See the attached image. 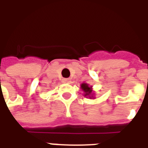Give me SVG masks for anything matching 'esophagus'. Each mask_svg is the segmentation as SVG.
<instances>
[{"label":"esophagus","instance_id":"obj_1","mask_svg":"<svg viewBox=\"0 0 148 148\" xmlns=\"http://www.w3.org/2000/svg\"><path fill=\"white\" fill-rule=\"evenodd\" d=\"M63 82L64 83H69V82H70V79H68V78H65V79H63Z\"/></svg>","mask_w":148,"mask_h":148}]
</instances>
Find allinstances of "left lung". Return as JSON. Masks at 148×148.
Here are the masks:
<instances>
[{
    "label": "left lung",
    "instance_id": "1",
    "mask_svg": "<svg viewBox=\"0 0 148 148\" xmlns=\"http://www.w3.org/2000/svg\"><path fill=\"white\" fill-rule=\"evenodd\" d=\"M81 89L84 91L85 96H90V95L92 94V91H93L90 86H89L88 84H82Z\"/></svg>",
    "mask_w": 148,
    "mask_h": 148
}]
</instances>
